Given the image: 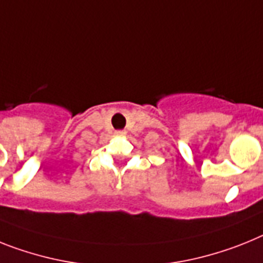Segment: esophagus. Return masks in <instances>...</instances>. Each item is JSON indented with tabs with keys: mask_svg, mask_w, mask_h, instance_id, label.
<instances>
[{
	"mask_svg": "<svg viewBox=\"0 0 263 263\" xmlns=\"http://www.w3.org/2000/svg\"><path fill=\"white\" fill-rule=\"evenodd\" d=\"M125 134H126V132H125V130H117L116 132V136L122 137V136H125Z\"/></svg>",
	"mask_w": 263,
	"mask_h": 263,
	"instance_id": "1",
	"label": "esophagus"
}]
</instances>
